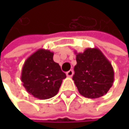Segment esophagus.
I'll return each instance as SVG.
<instances>
[{"mask_svg": "<svg viewBox=\"0 0 129 129\" xmlns=\"http://www.w3.org/2000/svg\"><path fill=\"white\" fill-rule=\"evenodd\" d=\"M73 74H74V72H73V70H72V69H70L69 71H68V72H66V75H67V77H69V78L72 77Z\"/></svg>", "mask_w": 129, "mask_h": 129, "instance_id": "1", "label": "esophagus"}]
</instances>
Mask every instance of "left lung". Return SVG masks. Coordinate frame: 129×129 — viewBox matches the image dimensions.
Instances as JSON below:
<instances>
[{"label":"left lung","mask_w":129,"mask_h":129,"mask_svg":"<svg viewBox=\"0 0 129 129\" xmlns=\"http://www.w3.org/2000/svg\"><path fill=\"white\" fill-rule=\"evenodd\" d=\"M73 81L79 93L89 99H97L105 95L112 87L114 72L111 62L97 48H86L77 53Z\"/></svg>","instance_id":"8db88e82"}]
</instances>
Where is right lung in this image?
Masks as SVG:
<instances>
[{"label": "right lung", "instance_id": "right-lung-1", "mask_svg": "<svg viewBox=\"0 0 129 129\" xmlns=\"http://www.w3.org/2000/svg\"><path fill=\"white\" fill-rule=\"evenodd\" d=\"M54 53L40 48L27 58L21 80L28 93L39 99H48L57 94L66 75L53 60Z\"/></svg>", "mask_w": 129, "mask_h": 129}]
</instances>
